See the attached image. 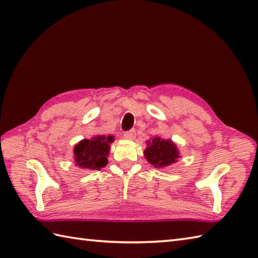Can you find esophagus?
Masks as SVG:
<instances>
[{
    "label": "esophagus",
    "mask_w": 258,
    "mask_h": 258,
    "mask_svg": "<svg viewBox=\"0 0 258 258\" xmlns=\"http://www.w3.org/2000/svg\"><path fill=\"white\" fill-rule=\"evenodd\" d=\"M135 136H136L135 130H131V131H128V132L124 133V139L128 140V141H133L135 139Z\"/></svg>",
    "instance_id": "1"
}]
</instances>
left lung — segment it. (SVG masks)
Here are the masks:
<instances>
[{"label": "left lung", "instance_id": "obj_1", "mask_svg": "<svg viewBox=\"0 0 258 258\" xmlns=\"http://www.w3.org/2000/svg\"><path fill=\"white\" fill-rule=\"evenodd\" d=\"M144 156L155 168H164L176 163L179 158V151L172 140L153 138L146 142Z\"/></svg>", "mask_w": 258, "mask_h": 258}]
</instances>
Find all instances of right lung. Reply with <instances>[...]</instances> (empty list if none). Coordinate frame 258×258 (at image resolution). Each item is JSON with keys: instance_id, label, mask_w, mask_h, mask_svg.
<instances>
[{"instance_id": "add662e5", "label": "right lung", "mask_w": 258, "mask_h": 258, "mask_svg": "<svg viewBox=\"0 0 258 258\" xmlns=\"http://www.w3.org/2000/svg\"><path fill=\"white\" fill-rule=\"evenodd\" d=\"M114 142L113 135H96L84 139L74 146V163L82 169H101L106 166L107 156Z\"/></svg>"}]
</instances>
